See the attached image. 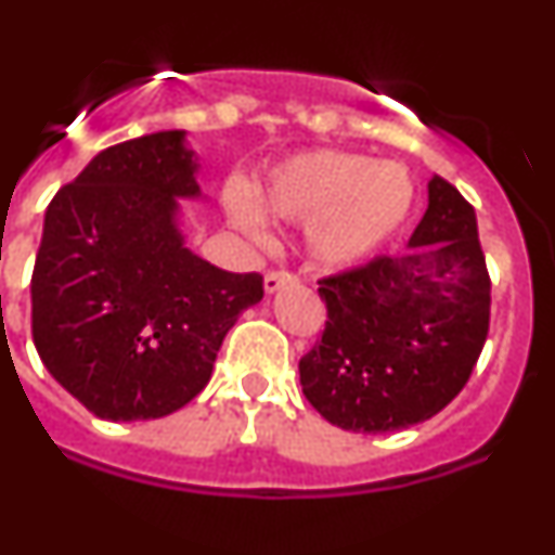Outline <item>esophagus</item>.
<instances>
[{"label": "esophagus", "mask_w": 555, "mask_h": 555, "mask_svg": "<svg viewBox=\"0 0 555 555\" xmlns=\"http://www.w3.org/2000/svg\"><path fill=\"white\" fill-rule=\"evenodd\" d=\"M289 284H295L293 273L271 271V273H266V282H262V287H266L268 295H273V293H279L282 287H289Z\"/></svg>", "instance_id": "1"}]
</instances>
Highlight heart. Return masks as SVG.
<instances>
[{"label": "heart", "mask_w": 555, "mask_h": 555, "mask_svg": "<svg viewBox=\"0 0 555 555\" xmlns=\"http://www.w3.org/2000/svg\"><path fill=\"white\" fill-rule=\"evenodd\" d=\"M406 168L341 149H306L266 170L255 197L228 192V217L251 241H266V217L304 224L306 255L322 268H352L374 257L412 214Z\"/></svg>", "instance_id": "obj_1"}]
</instances>
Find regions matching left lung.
Masks as SVG:
<instances>
[{"label": "left lung", "instance_id": "left-lung-1", "mask_svg": "<svg viewBox=\"0 0 555 555\" xmlns=\"http://www.w3.org/2000/svg\"><path fill=\"white\" fill-rule=\"evenodd\" d=\"M322 341L300 358V387L333 426L387 434L442 412L469 379L491 317L475 208L444 179L406 251L320 282Z\"/></svg>", "mask_w": 555, "mask_h": 555}]
</instances>
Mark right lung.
<instances>
[{
    "label": "right lung",
    "mask_w": 555,
    "mask_h": 555,
    "mask_svg": "<svg viewBox=\"0 0 555 555\" xmlns=\"http://www.w3.org/2000/svg\"><path fill=\"white\" fill-rule=\"evenodd\" d=\"M184 129L96 154L42 222L31 338L53 379L102 421H157L208 385L260 273H228L186 246L181 201H203Z\"/></svg>",
    "instance_id": "obj_1"
}]
</instances>
